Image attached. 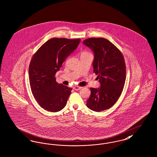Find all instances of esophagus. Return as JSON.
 <instances>
[{"mask_svg": "<svg viewBox=\"0 0 157 157\" xmlns=\"http://www.w3.org/2000/svg\"><path fill=\"white\" fill-rule=\"evenodd\" d=\"M81 88H82V87H81V86H74V90H76V91L79 90H81Z\"/></svg>", "mask_w": 157, "mask_h": 157, "instance_id": "esophagus-1", "label": "esophagus"}]
</instances>
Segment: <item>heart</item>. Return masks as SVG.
I'll return each mask as SVG.
<instances>
[{
  "label": "heart",
  "instance_id": "1",
  "mask_svg": "<svg viewBox=\"0 0 157 157\" xmlns=\"http://www.w3.org/2000/svg\"><path fill=\"white\" fill-rule=\"evenodd\" d=\"M87 52H83L82 53H86Z\"/></svg>",
  "mask_w": 157,
  "mask_h": 157
}]
</instances>
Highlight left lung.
Masks as SVG:
<instances>
[{"mask_svg":"<svg viewBox=\"0 0 157 157\" xmlns=\"http://www.w3.org/2000/svg\"><path fill=\"white\" fill-rule=\"evenodd\" d=\"M83 44L94 53V72L101 83L99 88H90L86 106L97 112L105 110L117 102L123 90L126 75L124 57L117 47L104 38H90Z\"/></svg>","mask_w":157,"mask_h":157,"instance_id":"obj_1","label":"left lung"}]
</instances>
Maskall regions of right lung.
<instances>
[{"instance_id":"obj_1","label":"right lung","mask_w":157,"mask_h":157,"mask_svg":"<svg viewBox=\"0 0 157 157\" xmlns=\"http://www.w3.org/2000/svg\"><path fill=\"white\" fill-rule=\"evenodd\" d=\"M81 39L53 38L40 47L29 66L31 92L39 105L46 110L63 109L72 88L56 81V73L78 46Z\"/></svg>"}]
</instances>
